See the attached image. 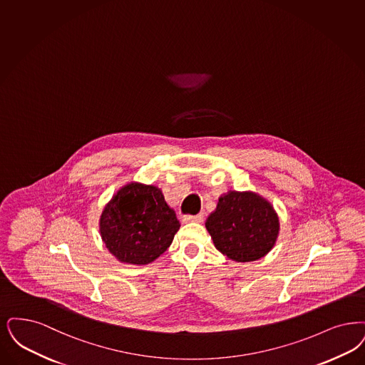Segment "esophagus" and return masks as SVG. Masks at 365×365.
Wrapping results in <instances>:
<instances>
[{"mask_svg": "<svg viewBox=\"0 0 365 365\" xmlns=\"http://www.w3.org/2000/svg\"><path fill=\"white\" fill-rule=\"evenodd\" d=\"M204 220V215H195V216H183V222H201Z\"/></svg>", "mask_w": 365, "mask_h": 365, "instance_id": "obj_1", "label": "esophagus"}]
</instances>
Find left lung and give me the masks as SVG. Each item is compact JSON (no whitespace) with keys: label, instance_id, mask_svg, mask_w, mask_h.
Instances as JSON below:
<instances>
[{"label":"left lung","instance_id":"obj_1","mask_svg":"<svg viewBox=\"0 0 365 365\" xmlns=\"http://www.w3.org/2000/svg\"><path fill=\"white\" fill-rule=\"evenodd\" d=\"M205 227L222 255L235 262H252L274 247L279 219L270 201L258 192L230 190L220 195Z\"/></svg>","mask_w":365,"mask_h":365}]
</instances>
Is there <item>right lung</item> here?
Returning a JSON list of instances; mask_svg holds the SVG:
<instances>
[{
    "label": "right lung",
    "mask_w": 365,
    "mask_h": 365,
    "mask_svg": "<svg viewBox=\"0 0 365 365\" xmlns=\"http://www.w3.org/2000/svg\"><path fill=\"white\" fill-rule=\"evenodd\" d=\"M180 224L158 186L129 182L106 204L99 232L119 262L143 266L171 246Z\"/></svg>",
    "instance_id": "1"
}]
</instances>
